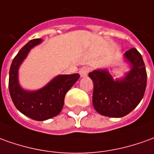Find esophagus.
I'll return each instance as SVG.
<instances>
[{"mask_svg": "<svg viewBox=\"0 0 154 154\" xmlns=\"http://www.w3.org/2000/svg\"><path fill=\"white\" fill-rule=\"evenodd\" d=\"M89 72H90V68L87 66H84L79 69V75L81 77H85V76H87Z\"/></svg>", "mask_w": 154, "mask_h": 154, "instance_id": "esophagus-1", "label": "esophagus"}]
</instances>
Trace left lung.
Wrapping results in <instances>:
<instances>
[{"label": "left lung", "instance_id": "1", "mask_svg": "<svg viewBox=\"0 0 154 154\" xmlns=\"http://www.w3.org/2000/svg\"><path fill=\"white\" fill-rule=\"evenodd\" d=\"M125 57L132 64V69L121 80H114L106 70H94L89 74L94 82L93 106L100 115L122 117L143 97L147 71L143 57L134 48L127 51Z\"/></svg>", "mask_w": 154, "mask_h": 154}]
</instances>
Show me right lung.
<instances>
[{
    "label": "right lung",
    "instance_id": "obj_1",
    "mask_svg": "<svg viewBox=\"0 0 154 154\" xmlns=\"http://www.w3.org/2000/svg\"><path fill=\"white\" fill-rule=\"evenodd\" d=\"M41 42L42 39H32L22 47L12 60L9 72V91L15 106L22 114L36 121H44L59 115L66 93L79 78V74L59 75L39 91L22 90L17 80L19 65L31 48Z\"/></svg>",
    "mask_w": 154,
    "mask_h": 154
}]
</instances>
